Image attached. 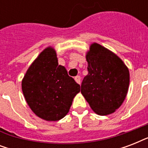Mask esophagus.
Segmentation results:
<instances>
[{"mask_svg":"<svg viewBox=\"0 0 148 148\" xmlns=\"http://www.w3.org/2000/svg\"><path fill=\"white\" fill-rule=\"evenodd\" d=\"M74 80H75V81H76L77 83V84H81V77L80 76H76L75 77H74Z\"/></svg>","mask_w":148,"mask_h":148,"instance_id":"34e87169","label":"esophagus"}]
</instances>
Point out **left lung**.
<instances>
[{"label":"left lung","mask_w":148,"mask_h":148,"mask_svg":"<svg viewBox=\"0 0 148 148\" xmlns=\"http://www.w3.org/2000/svg\"><path fill=\"white\" fill-rule=\"evenodd\" d=\"M86 59L88 74L81 84V94L96 114H112L128 91V68L118 56L97 43L90 45Z\"/></svg>","instance_id":"1"}]
</instances>
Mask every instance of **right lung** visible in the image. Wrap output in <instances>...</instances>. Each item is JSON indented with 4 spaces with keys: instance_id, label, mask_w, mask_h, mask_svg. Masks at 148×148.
I'll list each match as a JSON object with an SVG mask.
<instances>
[{
    "instance_id": "1",
    "label": "right lung",
    "mask_w": 148,
    "mask_h": 148,
    "mask_svg": "<svg viewBox=\"0 0 148 148\" xmlns=\"http://www.w3.org/2000/svg\"><path fill=\"white\" fill-rule=\"evenodd\" d=\"M24 98L38 117L56 121L65 117L81 87L58 65L53 47L45 48L27 71L21 83Z\"/></svg>"
}]
</instances>
